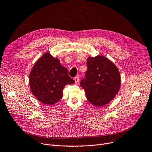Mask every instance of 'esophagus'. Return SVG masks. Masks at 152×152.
I'll return each instance as SVG.
<instances>
[{
	"label": "esophagus",
	"instance_id": "1",
	"mask_svg": "<svg viewBox=\"0 0 152 152\" xmlns=\"http://www.w3.org/2000/svg\"><path fill=\"white\" fill-rule=\"evenodd\" d=\"M75 83H76V84L79 83V78L78 76L75 77Z\"/></svg>",
	"mask_w": 152,
	"mask_h": 152
}]
</instances>
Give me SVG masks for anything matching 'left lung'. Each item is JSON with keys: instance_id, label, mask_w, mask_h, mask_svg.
Instances as JSON below:
<instances>
[{"instance_id": "obj_1", "label": "left lung", "mask_w": 152, "mask_h": 152, "mask_svg": "<svg viewBox=\"0 0 152 152\" xmlns=\"http://www.w3.org/2000/svg\"><path fill=\"white\" fill-rule=\"evenodd\" d=\"M86 79L81 81L86 97L95 107H103L113 100L121 87L118 68L110 60L98 55L87 59Z\"/></svg>"}]
</instances>
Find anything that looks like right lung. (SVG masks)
I'll list each match as a JSON object with an SVG mask.
<instances>
[{"label":"right lung","instance_id":"right-lung-1","mask_svg":"<svg viewBox=\"0 0 152 152\" xmlns=\"http://www.w3.org/2000/svg\"><path fill=\"white\" fill-rule=\"evenodd\" d=\"M75 81L69 75L57 57L46 52L32 68L29 76L31 91L34 97L44 104L54 105L63 96V89L66 84Z\"/></svg>","mask_w":152,"mask_h":152}]
</instances>
